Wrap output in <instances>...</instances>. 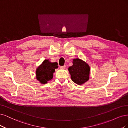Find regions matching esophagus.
I'll return each mask as SVG.
<instances>
[{
	"label": "esophagus",
	"mask_w": 128,
	"mask_h": 128,
	"mask_svg": "<svg viewBox=\"0 0 128 128\" xmlns=\"http://www.w3.org/2000/svg\"><path fill=\"white\" fill-rule=\"evenodd\" d=\"M66 68V66L65 65H64V66H60V69H65Z\"/></svg>",
	"instance_id": "1"
}]
</instances>
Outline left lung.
I'll use <instances>...</instances> for the list:
<instances>
[{
	"mask_svg": "<svg viewBox=\"0 0 128 128\" xmlns=\"http://www.w3.org/2000/svg\"><path fill=\"white\" fill-rule=\"evenodd\" d=\"M73 65L68 68L72 80L82 85L89 80L90 68L88 64L80 58L73 59Z\"/></svg>",
	"mask_w": 128,
	"mask_h": 128,
	"instance_id": "8db88e82",
	"label": "left lung"
}]
</instances>
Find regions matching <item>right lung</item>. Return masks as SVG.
<instances>
[{
	"instance_id": "right-lung-1",
	"label": "right lung",
	"mask_w": 128,
	"mask_h": 128,
	"mask_svg": "<svg viewBox=\"0 0 128 128\" xmlns=\"http://www.w3.org/2000/svg\"><path fill=\"white\" fill-rule=\"evenodd\" d=\"M58 68L57 62H51L49 59L44 60L36 70V79L41 84H46L53 78L55 69Z\"/></svg>"
}]
</instances>
